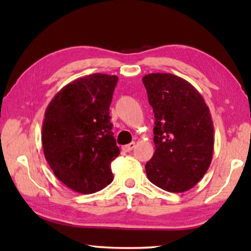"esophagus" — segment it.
<instances>
[{"label":"esophagus","mask_w":251,"mask_h":251,"mask_svg":"<svg viewBox=\"0 0 251 251\" xmlns=\"http://www.w3.org/2000/svg\"><path fill=\"white\" fill-rule=\"evenodd\" d=\"M134 147H135V143L133 142V143H130V144H127V145H124L122 147V150L124 151H126V152H128V151H133L134 150Z\"/></svg>","instance_id":"1"}]
</instances>
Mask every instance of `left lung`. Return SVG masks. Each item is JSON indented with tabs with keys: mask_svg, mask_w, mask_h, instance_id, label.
<instances>
[{
	"mask_svg": "<svg viewBox=\"0 0 251 251\" xmlns=\"http://www.w3.org/2000/svg\"><path fill=\"white\" fill-rule=\"evenodd\" d=\"M155 116V152L146 164L151 182L169 193H184L201 180L214 152L209 107L186 79L167 73L143 77Z\"/></svg>",
	"mask_w": 251,
	"mask_h": 251,
	"instance_id": "8db88e82",
	"label": "left lung"
}]
</instances>
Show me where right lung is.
I'll return each mask as SVG.
<instances>
[{"instance_id":"right-lung-1","label":"right lung","mask_w":251,"mask_h":251,"mask_svg":"<svg viewBox=\"0 0 251 251\" xmlns=\"http://www.w3.org/2000/svg\"><path fill=\"white\" fill-rule=\"evenodd\" d=\"M118 77L91 74L55 94L45 110L42 144L54 175L80 194L100 192L113 181L110 163L120 155L109 105Z\"/></svg>"}]
</instances>
